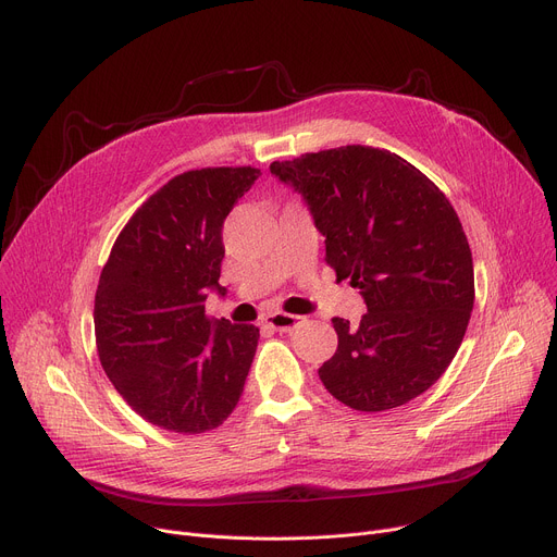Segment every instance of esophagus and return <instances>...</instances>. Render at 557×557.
<instances>
[{
	"label": "esophagus",
	"instance_id": "34e87169",
	"mask_svg": "<svg viewBox=\"0 0 557 557\" xmlns=\"http://www.w3.org/2000/svg\"><path fill=\"white\" fill-rule=\"evenodd\" d=\"M302 324V318L300 315H290V313H284V311H277L269 318V326L273 331H293L295 326Z\"/></svg>",
	"mask_w": 557,
	"mask_h": 557
}]
</instances>
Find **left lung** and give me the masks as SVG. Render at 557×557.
<instances>
[{"instance_id":"8db88e82","label":"left lung","mask_w":557,"mask_h":557,"mask_svg":"<svg viewBox=\"0 0 557 557\" xmlns=\"http://www.w3.org/2000/svg\"><path fill=\"white\" fill-rule=\"evenodd\" d=\"M324 235V262L360 288L358 326L333 318L338 349L320 369L333 398L385 412L432 387L453 362L474 305L472 252L436 185L398 154L345 145L273 161Z\"/></svg>"}]
</instances>
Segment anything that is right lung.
I'll use <instances>...</instances> for the list:
<instances>
[{
    "label": "right lung",
    "instance_id": "obj_1",
    "mask_svg": "<svg viewBox=\"0 0 557 557\" xmlns=\"http://www.w3.org/2000/svg\"><path fill=\"white\" fill-rule=\"evenodd\" d=\"M259 174L250 165L176 174L129 216L100 273V364L132 410L163 430H214L244 392L259 329L212 322L206 298L226 293L221 228Z\"/></svg>",
    "mask_w": 557,
    "mask_h": 557
}]
</instances>
